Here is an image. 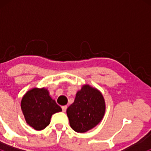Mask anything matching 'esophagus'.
Segmentation results:
<instances>
[{
    "label": "esophagus",
    "mask_w": 151,
    "mask_h": 151,
    "mask_svg": "<svg viewBox=\"0 0 151 151\" xmlns=\"http://www.w3.org/2000/svg\"><path fill=\"white\" fill-rule=\"evenodd\" d=\"M67 106H62V111H63V112H65V111H66V110H67Z\"/></svg>",
    "instance_id": "esophagus-1"
}]
</instances>
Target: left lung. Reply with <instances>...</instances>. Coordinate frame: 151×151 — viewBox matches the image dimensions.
I'll use <instances>...</instances> for the list:
<instances>
[{"label": "left lung", "instance_id": "obj_1", "mask_svg": "<svg viewBox=\"0 0 151 151\" xmlns=\"http://www.w3.org/2000/svg\"><path fill=\"white\" fill-rule=\"evenodd\" d=\"M106 105L103 95L96 88L86 84L77 91L75 99L67 109L71 128L84 133L95 127L103 119Z\"/></svg>", "mask_w": 151, "mask_h": 151}]
</instances>
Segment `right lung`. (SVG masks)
Wrapping results in <instances>:
<instances>
[{
    "label": "right lung",
    "instance_id": "1",
    "mask_svg": "<svg viewBox=\"0 0 151 151\" xmlns=\"http://www.w3.org/2000/svg\"><path fill=\"white\" fill-rule=\"evenodd\" d=\"M21 109L27 124L37 131L45 129L52 115L62 111L45 88L29 90L22 99Z\"/></svg>",
    "mask_w": 151,
    "mask_h": 151
}]
</instances>
